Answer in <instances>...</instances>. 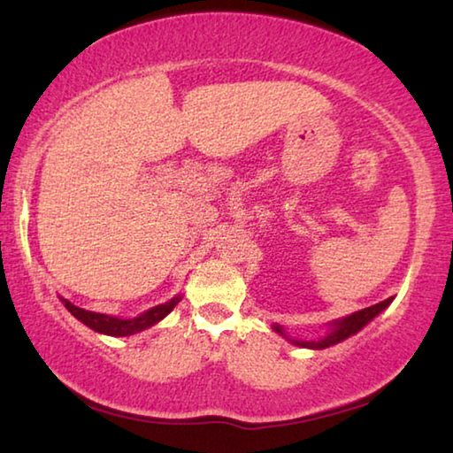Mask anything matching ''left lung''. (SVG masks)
I'll use <instances>...</instances> for the list:
<instances>
[{
    "instance_id": "1",
    "label": "left lung",
    "mask_w": 453,
    "mask_h": 453,
    "mask_svg": "<svg viewBox=\"0 0 453 453\" xmlns=\"http://www.w3.org/2000/svg\"><path fill=\"white\" fill-rule=\"evenodd\" d=\"M392 300H394V297H388V300H383V302L375 303V305H370V308L359 310L356 313H351V316L332 321V324H329V327H332V329H329V332L324 337H319V340H311V342L291 340V337L286 334V329H283L281 326H272V327H273V332H278L280 335L286 337V340L294 343V346L310 348V349H324V348H329V346H335V343H340L343 340H348L349 335L357 334L359 329L370 324V321L375 316H380V313L386 310L389 303H392Z\"/></svg>"
}]
</instances>
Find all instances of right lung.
Masks as SVG:
<instances>
[{
	"label": "right lung",
	"mask_w": 453,
	"mask_h": 453,
	"mask_svg": "<svg viewBox=\"0 0 453 453\" xmlns=\"http://www.w3.org/2000/svg\"><path fill=\"white\" fill-rule=\"evenodd\" d=\"M180 300H181V296H175L170 302L156 305V308L140 313L137 318L121 319L116 316H107V313H97V311H88L83 308H78V305H73L72 302H67L61 297V302H64L67 311H70L75 319H80L81 324H86L88 327H91L97 334H105V335H113V337L134 335L137 332H143V329L156 326L157 321H162L167 313H170L175 305L180 303Z\"/></svg>",
	"instance_id": "obj_1"
}]
</instances>
